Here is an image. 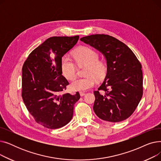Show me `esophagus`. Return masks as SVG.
Segmentation results:
<instances>
[{"label":"esophagus","instance_id":"1","mask_svg":"<svg viewBox=\"0 0 161 161\" xmlns=\"http://www.w3.org/2000/svg\"><path fill=\"white\" fill-rule=\"evenodd\" d=\"M80 95L81 97H83V96H84V95H86V93H85V92H80Z\"/></svg>","mask_w":161,"mask_h":161}]
</instances>
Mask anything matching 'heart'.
<instances>
[{"label":"heart","instance_id":"b5f03b06","mask_svg":"<svg viewBox=\"0 0 161 161\" xmlns=\"http://www.w3.org/2000/svg\"><path fill=\"white\" fill-rule=\"evenodd\" d=\"M74 58L79 66H87L85 74L87 77L74 81L71 84L72 90L86 91L95 86V78L101 80L104 77L107 70L106 64L104 61L98 59V53L94 49L87 46L81 47L75 51ZM61 68L63 75L68 80L72 81L76 78L77 67L69 57H63Z\"/></svg>","mask_w":161,"mask_h":161}]
</instances>
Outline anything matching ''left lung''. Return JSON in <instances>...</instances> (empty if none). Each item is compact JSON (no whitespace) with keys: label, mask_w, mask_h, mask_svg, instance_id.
I'll list each match as a JSON object with an SVG mask.
<instances>
[{"label":"left lung","mask_w":161,"mask_h":161,"mask_svg":"<svg viewBox=\"0 0 161 161\" xmlns=\"http://www.w3.org/2000/svg\"><path fill=\"white\" fill-rule=\"evenodd\" d=\"M80 40L100 51L107 61L105 80L94 91L95 114L109 122L126 119L136 109L143 95L141 63L127 46L112 36L92 35Z\"/></svg>","instance_id":"8db88e82"}]
</instances>
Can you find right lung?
Segmentation results:
<instances>
[{
    "instance_id": "add662e5",
    "label": "right lung",
    "mask_w": 161,
    "mask_h": 161,
    "mask_svg": "<svg viewBox=\"0 0 161 161\" xmlns=\"http://www.w3.org/2000/svg\"><path fill=\"white\" fill-rule=\"evenodd\" d=\"M79 36H53L34 49L22 68L24 104L35 121L50 129L69 123L74 106L80 99L75 95L63 93L69 83L62 75L63 56L77 43Z\"/></svg>"
}]
</instances>
